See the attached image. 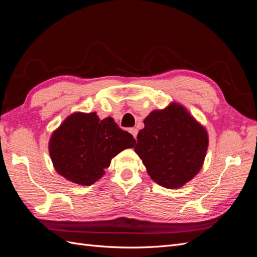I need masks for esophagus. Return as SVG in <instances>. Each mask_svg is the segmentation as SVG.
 Listing matches in <instances>:
<instances>
[{
  "instance_id": "1",
  "label": "esophagus",
  "mask_w": 257,
  "mask_h": 257,
  "mask_svg": "<svg viewBox=\"0 0 257 257\" xmlns=\"http://www.w3.org/2000/svg\"><path fill=\"white\" fill-rule=\"evenodd\" d=\"M130 133L134 136V138H137V133H138V130L137 128H131L130 130Z\"/></svg>"
}]
</instances>
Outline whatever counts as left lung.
<instances>
[{
  "mask_svg": "<svg viewBox=\"0 0 257 257\" xmlns=\"http://www.w3.org/2000/svg\"><path fill=\"white\" fill-rule=\"evenodd\" d=\"M134 150L154 182L179 189L204 165L208 132L186 108L176 102L151 111L144 120Z\"/></svg>",
  "mask_w": 257,
  "mask_h": 257,
  "instance_id": "left-lung-1",
  "label": "left lung"
}]
</instances>
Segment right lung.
Returning a JSON list of instances; mask_svg holds the SVG:
<instances>
[{
    "label": "right lung",
    "instance_id": "obj_1",
    "mask_svg": "<svg viewBox=\"0 0 257 257\" xmlns=\"http://www.w3.org/2000/svg\"><path fill=\"white\" fill-rule=\"evenodd\" d=\"M136 141L118 126L111 116L76 111L52 132L48 149L56 172L67 181L91 185L105 175L111 159Z\"/></svg>",
    "mask_w": 257,
    "mask_h": 257
}]
</instances>
